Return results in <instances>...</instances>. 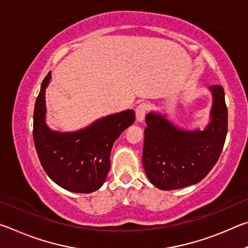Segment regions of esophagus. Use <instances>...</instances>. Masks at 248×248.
Instances as JSON below:
<instances>
[{"mask_svg": "<svg viewBox=\"0 0 248 248\" xmlns=\"http://www.w3.org/2000/svg\"><path fill=\"white\" fill-rule=\"evenodd\" d=\"M146 111H148V105L146 104H140L139 106L136 108V118L138 123H142L145 117Z\"/></svg>", "mask_w": 248, "mask_h": 248, "instance_id": "obj_1", "label": "esophagus"}]
</instances>
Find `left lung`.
Segmentation results:
<instances>
[{
  "label": "left lung",
  "instance_id": "8db88e82",
  "mask_svg": "<svg viewBox=\"0 0 248 248\" xmlns=\"http://www.w3.org/2000/svg\"><path fill=\"white\" fill-rule=\"evenodd\" d=\"M209 89L213 95L211 121L203 131L179 129L156 112L146 115L142 164L158 189H180L199 183L219 159L228 133V107L223 87Z\"/></svg>",
  "mask_w": 248,
  "mask_h": 248
}]
</instances>
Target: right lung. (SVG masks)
<instances>
[{"label":"right lung","mask_w":248,"mask_h":248,"mask_svg":"<svg viewBox=\"0 0 248 248\" xmlns=\"http://www.w3.org/2000/svg\"><path fill=\"white\" fill-rule=\"evenodd\" d=\"M50 78L51 72L41 83L33 110L32 136L37 154L46 173L59 186L90 194L105 183L114 142L134 123L136 114L129 109L104 117L79 131H52L45 121V92Z\"/></svg>","instance_id":"add662e5"}]
</instances>
